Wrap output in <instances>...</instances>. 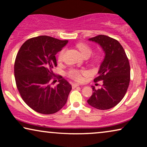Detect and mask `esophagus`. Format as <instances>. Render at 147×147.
Wrapping results in <instances>:
<instances>
[{
	"mask_svg": "<svg viewBox=\"0 0 147 147\" xmlns=\"http://www.w3.org/2000/svg\"><path fill=\"white\" fill-rule=\"evenodd\" d=\"M80 86L79 84H77V83H74V84H72V88H77L78 86Z\"/></svg>",
	"mask_w": 147,
	"mask_h": 147,
	"instance_id": "esophagus-1",
	"label": "esophagus"
}]
</instances>
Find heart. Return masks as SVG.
<instances>
[{"label": "heart", "mask_w": 147, "mask_h": 147, "mask_svg": "<svg viewBox=\"0 0 147 147\" xmlns=\"http://www.w3.org/2000/svg\"><path fill=\"white\" fill-rule=\"evenodd\" d=\"M78 49H79L80 53L83 57H90L92 53L91 47L85 43H78L77 45ZM64 53H65V49H63L58 54L57 59L58 61H62ZM87 74V71L86 70H78L72 69H70L68 72V76L70 78L76 81H81L82 80V76H86Z\"/></svg>", "instance_id": "1"}]
</instances>
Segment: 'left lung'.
I'll return each mask as SVG.
<instances>
[{
  "label": "left lung",
  "instance_id": "obj_1",
  "mask_svg": "<svg viewBox=\"0 0 147 147\" xmlns=\"http://www.w3.org/2000/svg\"><path fill=\"white\" fill-rule=\"evenodd\" d=\"M88 40L100 45L105 56L100 66L98 77L94 80H102V88L96 90L92 86L93 93L87 102L96 109H110L121 101L127 91L130 78L129 61L117 40L104 35Z\"/></svg>",
  "mask_w": 147,
  "mask_h": 147
}]
</instances>
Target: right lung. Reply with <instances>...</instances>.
I'll return each instance as SVG.
<instances>
[{
	"mask_svg": "<svg viewBox=\"0 0 147 147\" xmlns=\"http://www.w3.org/2000/svg\"><path fill=\"white\" fill-rule=\"evenodd\" d=\"M67 40L41 35L28 39L16 57L14 71L17 89L24 102L35 111L51 114L61 109L71 90L61 76L55 87L50 85L57 66L55 55L67 45Z\"/></svg>",
	"mask_w": 147,
	"mask_h": 147,
	"instance_id": "add662e5",
	"label": "right lung"
}]
</instances>
